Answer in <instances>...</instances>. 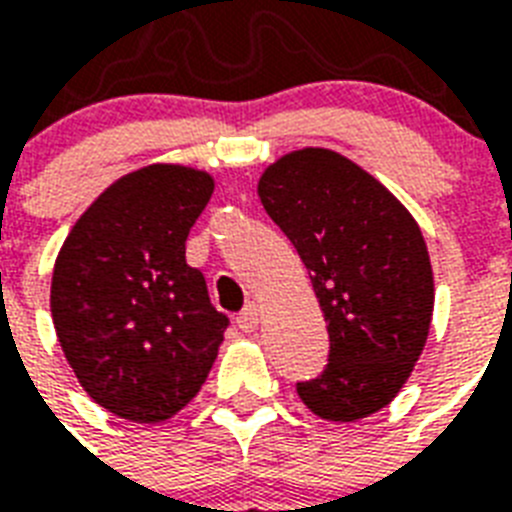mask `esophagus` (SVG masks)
<instances>
[{
	"label": "esophagus",
	"instance_id": "34e87169",
	"mask_svg": "<svg viewBox=\"0 0 512 512\" xmlns=\"http://www.w3.org/2000/svg\"><path fill=\"white\" fill-rule=\"evenodd\" d=\"M257 321H260V311H257L255 303H249L247 308L236 316V327H239L241 332H255Z\"/></svg>",
	"mask_w": 512,
	"mask_h": 512
}]
</instances>
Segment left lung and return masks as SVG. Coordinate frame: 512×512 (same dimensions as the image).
Returning a JSON list of instances; mask_svg holds the SVG:
<instances>
[{"label": "left lung", "instance_id": "1", "mask_svg": "<svg viewBox=\"0 0 512 512\" xmlns=\"http://www.w3.org/2000/svg\"><path fill=\"white\" fill-rule=\"evenodd\" d=\"M257 193L295 244L327 319L329 361L319 377L297 382V396L321 420L380 412L412 374L433 316V271L414 217L327 148L271 164Z\"/></svg>", "mask_w": 512, "mask_h": 512}]
</instances>
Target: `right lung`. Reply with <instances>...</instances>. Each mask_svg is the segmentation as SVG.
I'll return each instance as SVG.
<instances>
[{
  "label": "right lung",
  "mask_w": 512,
  "mask_h": 512,
  "mask_svg": "<svg viewBox=\"0 0 512 512\" xmlns=\"http://www.w3.org/2000/svg\"><path fill=\"white\" fill-rule=\"evenodd\" d=\"M212 188L207 172L177 164L130 172L92 201L55 260L60 348L82 388L124 420H170L215 364L228 316L185 263Z\"/></svg>",
  "instance_id": "1"
}]
</instances>
